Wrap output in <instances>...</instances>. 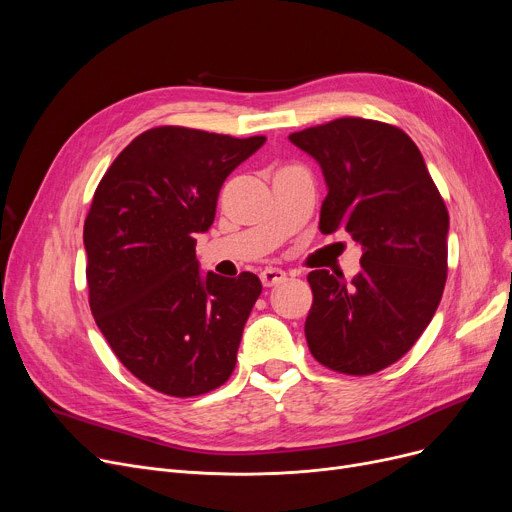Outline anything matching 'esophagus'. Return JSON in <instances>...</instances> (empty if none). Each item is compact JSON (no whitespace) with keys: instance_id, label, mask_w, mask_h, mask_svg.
Instances as JSON below:
<instances>
[{"instance_id":"obj_1","label":"esophagus","mask_w":512,"mask_h":512,"mask_svg":"<svg viewBox=\"0 0 512 512\" xmlns=\"http://www.w3.org/2000/svg\"><path fill=\"white\" fill-rule=\"evenodd\" d=\"M286 280V272H282V270H278V267H267V270H263L261 272V282H263V286H278V284H282Z\"/></svg>"}]
</instances>
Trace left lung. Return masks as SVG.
Here are the masks:
<instances>
[{"mask_svg":"<svg viewBox=\"0 0 512 512\" xmlns=\"http://www.w3.org/2000/svg\"><path fill=\"white\" fill-rule=\"evenodd\" d=\"M324 172L319 230L361 245V272L315 270L305 321L311 355L338 373L396 363L432 321L448 272V211L421 151L396 126L338 118L290 134Z\"/></svg>","mask_w":512,"mask_h":512,"instance_id":"8db88e82","label":"left lung"}]
</instances>
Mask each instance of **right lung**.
<instances>
[{"instance_id":"add662e5","label":"right lung","mask_w":512,"mask_h":512,"mask_svg":"<svg viewBox=\"0 0 512 512\" xmlns=\"http://www.w3.org/2000/svg\"><path fill=\"white\" fill-rule=\"evenodd\" d=\"M265 137L234 139L184 126L139 134L107 168L85 220L89 305L122 365L157 392L220 388L261 294L255 274H201L224 180Z\"/></svg>"}]
</instances>
